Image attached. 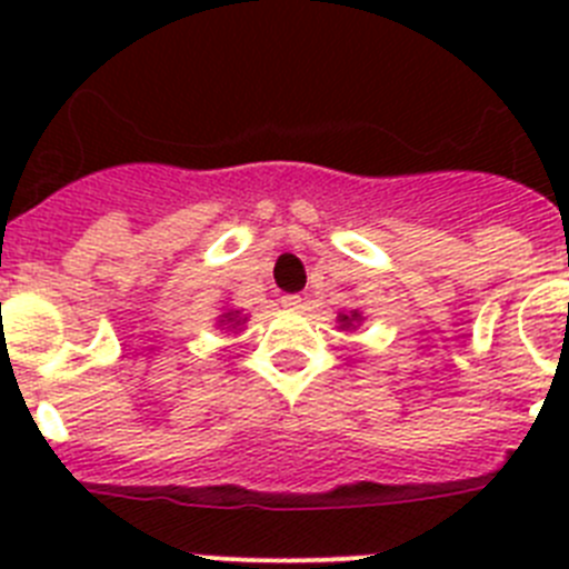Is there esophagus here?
Wrapping results in <instances>:
<instances>
[{
  "instance_id": "obj_1",
  "label": "esophagus",
  "mask_w": 569,
  "mask_h": 569,
  "mask_svg": "<svg viewBox=\"0 0 569 569\" xmlns=\"http://www.w3.org/2000/svg\"><path fill=\"white\" fill-rule=\"evenodd\" d=\"M281 308H288V310H301V308H305V299H301V296H296V293L281 296Z\"/></svg>"
}]
</instances>
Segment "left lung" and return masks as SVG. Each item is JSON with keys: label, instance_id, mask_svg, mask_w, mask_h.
Returning a JSON list of instances; mask_svg holds the SVG:
<instances>
[{"label": "left lung", "instance_id": "1", "mask_svg": "<svg viewBox=\"0 0 569 569\" xmlns=\"http://www.w3.org/2000/svg\"><path fill=\"white\" fill-rule=\"evenodd\" d=\"M361 321H365V316H361L359 310H350V313L336 316V325H339V330H356Z\"/></svg>", "mask_w": 569, "mask_h": 569}]
</instances>
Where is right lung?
Returning a JSON list of instances; mask_svg holds the SVG:
<instances>
[{"mask_svg": "<svg viewBox=\"0 0 569 569\" xmlns=\"http://www.w3.org/2000/svg\"><path fill=\"white\" fill-rule=\"evenodd\" d=\"M248 325V316L241 313V310H224L222 316H216V328L224 330V333H239L241 328Z\"/></svg>", "mask_w": 569, "mask_h": 569, "instance_id": "add662e5", "label": "right lung"}]
</instances>
